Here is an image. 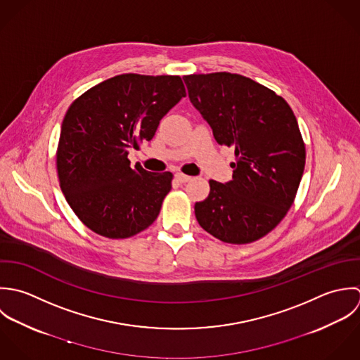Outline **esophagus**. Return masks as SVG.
<instances>
[{"label": "esophagus", "instance_id": "esophagus-1", "mask_svg": "<svg viewBox=\"0 0 360 360\" xmlns=\"http://www.w3.org/2000/svg\"><path fill=\"white\" fill-rule=\"evenodd\" d=\"M175 179H176L178 182H181V184H185V182H189V181L192 179V176L185 175V174H181V172H176V174H175Z\"/></svg>", "mask_w": 360, "mask_h": 360}]
</instances>
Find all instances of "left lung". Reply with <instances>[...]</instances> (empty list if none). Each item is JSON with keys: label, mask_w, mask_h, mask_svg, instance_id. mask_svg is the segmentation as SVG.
Segmentation results:
<instances>
[{"label": "left lung", "mask_w": 360, "mask_h": 360, "mask_svg": "<svg viewBox=\"0 0 360 360\" xmlns=\"http://www.w3.org/2000/svg\"><path fill=\"white\" fill-rule=\"evenodd\" d=\"M184 80L217 143L235 148L232 181L209 182V196L195 205L196 219L222 242H255L285 217L303 175L306 150L296 117L276 91L238 73Z\"/></svg>", "instance_id": "8db88e82"}]
</instances>
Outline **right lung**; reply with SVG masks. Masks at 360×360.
<instances>
[{
	"mask_svg": "<svg viewBox=\"0 0 360 360\" xmlns=\"http://www.w3.org/2000/svg\"><path fill=\"white\" fill-rule=\"evenodd\" d=\"M186 96L179 76L124 73L77 97L57 148L61 191L93 232L124 239L150 226L171 191V172L131 167L128 154L153 139L161 118Z\"/></svg>",
	"mask_w": 360,
	"mask_h": 360,
	"instance_id": "obj_1",
	"label": "right lung"
}]
</instances>
